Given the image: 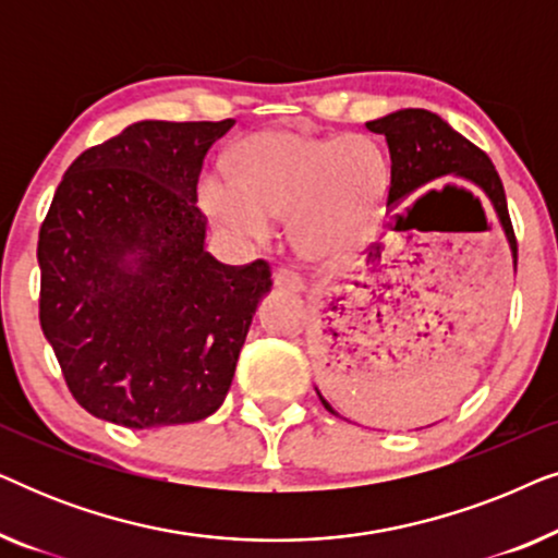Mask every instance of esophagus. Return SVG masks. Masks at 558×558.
<instances>
[{
  "label": "esophagus",
  "mask_w": 558,
  "mask_h": 558,
  "mask_svg": "<svg viewBox=\"0 0 558 558\" xmlns=\"http://www.w3.org/2000/svg\"><path fill=\"white\" fill-rule=\"evenodd\" d=\"M274 287L281 289V292H302L304 281L294 269H289V266H281V269L274 271Z\"/></svg>",
  "instance_id": "34e87169"
}]
</instances>
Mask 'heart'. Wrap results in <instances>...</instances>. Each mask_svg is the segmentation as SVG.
Listing matches in <instances>:
<instances>
[{
	"instance_id": "heart-1",
	"label": "heart",
	"mask_w": 558,
	"mask_h": 558,
	"mask_svg": "<svg viewBox=\"0 0 558 558\" xmlns=\"http://www.w3.org/2000/svg\"><path fill=\"white\" fill-rule=\"evenodd\" d=\"M235 170H213L201 182V205L226 233L266 241L274 216H289L304 256H338L363 239L388 193V162L365 136H310L274 129L248 140Z\"/></svg>"
}]
</instances>
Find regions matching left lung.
<instances>
[{
	"instance_id": "left-lung-1",
	"label": "left lung",
	"mask_w": 558,
	"mask_h": 558,
	"mask_svg": "<svg viewBox=\"0 0 558 558\" xmlns=\"http://www.w3.org/2000/svg\"><path fill=\"white\" fill-rule=\"evenodd\" d=\"M371 132L384 134L391 155V187H388V205H399L416 190L429 185L439 178H454L462 185L449 182L445 190H429L424 197H462L480 208L483 195L485 205L490 203L495 216H498L502 231H506L510 256H513V269L518 264V243L513 233V223L508 216L506 190L495 172L490 157L454 132L445 119L426 109H401L388 113L384 119L368 121L365 124ZM319 396V391H317ZM323 407L335 414V409L319 396Z\"/></svg>"
}]
</instances>
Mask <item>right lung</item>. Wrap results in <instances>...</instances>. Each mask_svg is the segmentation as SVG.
<instances>
[{"mask_svg": "<svg viewBox=\"0 0 558 558\" xmlns=\"http://www.w3.org/2000/svg\"><path fill=\"white\" fill-rule=\"evenodd\" d=\"M233 119L136 121L83 151L37 241L40 325L73 399L104 422H201L220 409L269 264L205 251L203 159Z\"/></svg>", "mask_w": 558, "mask_h": 558, "instance_id": "1", "label": "right lung"}]
</instances>
